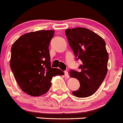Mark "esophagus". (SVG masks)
<instances>
[{"label": "esophagus", "instance_id": "esophagus-1", "mask_svg": "<svg viewBox=\"0 0 123 123\" xmlns=\"http://www.w3.org/2000/svg\"><path fill=\"white\" fill-rule=\"evenodd\" d=\"M64 76H65V77L66 78H69V74H68V72L67 71V70H65V71L64 72Z\"/></svg>", "mask_w": 123, "mask_h": 123}]
</instances>
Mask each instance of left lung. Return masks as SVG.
I'll return each mask as SVG.
<instances>
[{
	"label": "left lung",
	"instance_id": "left-lung-1",
	"mask_svg": "<svg viewBox=\"0 0 123 123\" xmlns=\"http://www.w3.org/2000/svg\"><path fill=\"white\" fill-rule=\"evenodd\" d=\"M66 36L75 56L81 60L79 71L70 69L71 77L80 83L72 94L78 98H87L94 94L105 78L109 56L104 40L96 33L86 28L68 29Z\"/></svg>",
	"mask_w": 123,
	"mask_h": 123
}]
</instances>
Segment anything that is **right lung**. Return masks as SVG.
Listing matches in <instances>:
<instances>
[{"label": "right lung", "mask_w": 123, "mask_h": 123, "mask_svg": "<svg viewBox=\"0 0 123 123\" xmlns=\"http://www.w3.org/2000/svg\"><path fill=\"white\" fill-rule=\"evenodd\" d=\"M54 33L50 30L24 34L11 47V69L22 90L30 96L44 94L51 86L52 78L64 74L51 66L48 48Z\"/></svg>", "instance_id": "obj_1"}]
</instances>
